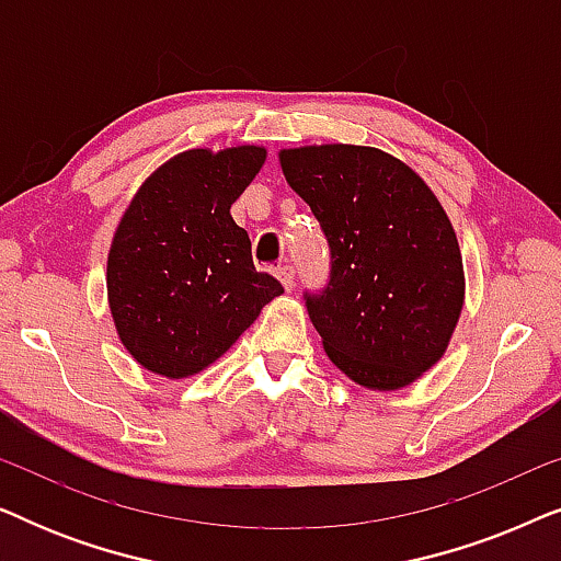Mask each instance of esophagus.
I'll return each instance as SVG.
<instances>
[{"mask_svg":"<svg viewBox=\"0 0 561 561\" xmlns=\"http://www.w3.org/2000/svg\"><path fill=\"white\" fill-rule=\"evenodd\" d=\"M275 278H278L283 283V288L290 290L294 288V267L290 265H280L278 271H275Z\"/></svg>","mask_w":561,"mask_h":561,"instance_id":"1","label":"esophagus"}]
</instances>
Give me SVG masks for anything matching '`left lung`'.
<instances>
[{
  "label": "left lung",
  "mask_w": 561,
  "mask_h": 561,
  "mask_svg": "<svg viewBox=\"0 0 561 561\" xmlns=\"http://www.w3.org/2000/svg\"><path fill=\"white\" fill-rule=\"evenodd\" d=\"M288 186L311 206L332 252L306 294L329 359L370 390H398L439 363L465 304L455 227L424 179L378 148L280 150Z\"/></svg>",
  "instance_id": "8db88e82"
}]
</instances>
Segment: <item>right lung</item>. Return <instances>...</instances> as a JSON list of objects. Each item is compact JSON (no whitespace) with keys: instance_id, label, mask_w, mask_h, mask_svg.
Here are the masks:
<instances>
[{"instance_id":"obj_1","label":"right lung","mask_w":561,"mask_h":561,"mask_svg":"<svg viewBox=\"0 0 561 561\" xmlns=\"http://www.w3.org/2000/svg\"><path fill=\"white\" fill-rule=\"evenodd\" d=\"M263 163L257 145L179 152L122 214L106 296L119 342L145 370L171 380L202 373L283 294L255 271L250 237L229 214Z\"/></svg>"}]
</instances>
